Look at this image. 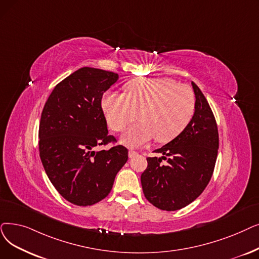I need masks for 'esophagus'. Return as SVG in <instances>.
Returning a JSON list of instances; mask_svg holds the SVG:
<instances>
[{"instance_id":"esophagus-1","label":"esophagus","mask_w":259,"mask_h":259,"mask_svg":"<svg viewBox=\"0 0 259 259\" xmlns=\"http://www.w3.org/2000/svg\"><path fill=\"white\" fill-rule=\"evenodd\" d=\"M139 153L137 152V151H134V150H129V152H128V155H129V157L131 159V157H134L136 155H138Z\"/></svg>"}]
</instances>
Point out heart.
Listing matches in <instances>:
<instances>
[{
    "mask_svg": "<svg viewBox=\"0 0 259 259\" xmlns=\"http://www.w3.org/2000/svg\"><path fill=\"white\" fill-rule=\"evenodd\" d=\"M102 108L109 127L115 132L122 131L137 116L140 119L122 134L125 145L141 146L153 138L163 144L188 126L196 111V97L188 87L171 78L141 77L125 84L123 95L106 94Z\"/></svg>",
    "mask_w": 259,
    "mask_h": 259,
    "instance_id": "heart-1",
    "label": "heart"
}]
</instances>
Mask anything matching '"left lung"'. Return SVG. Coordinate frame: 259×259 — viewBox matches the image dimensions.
<instances>
[{
    "label": "left lung",
    "mask_w": 259,
    "mask_h": 259,
    "mask_svg": "<svg viewBox=\"0 0 259 259\" xmlns=\"http://www.w3.org/2000/svg\"><path fill=\"white\" fill-rule=\"evenodd\" d=\"M196 111L188 126L169 143L154 150L162 157H147L141 176L143 192L151 204L163 210H178L196 200L212 176L219 136L215 116L201 90L192 82ZM167 163L162 164L161 159Z\"/></svg>",
    "instance_id": "1"
}]
</instances>
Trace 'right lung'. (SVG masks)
I'll return each instance as SVG.
<instances>
[{"label": "right lung", "instance_id": "add662e5", "mask_svg": "<svg viewBox=\"0 0 259 259\" xmlns=\"http://www.w3.org/2000/svg\"><path fill=\"white\" fill-rule=\"evenodd\" d=\"M118 75L81 67L53 90L39 126L42 165L57 192L71 203L93 205L111 192L116 174L128 160V149L109 136L102 98Z\"/></svg>", "mask_w": 259, "mask_h": 259}]
</instances>
